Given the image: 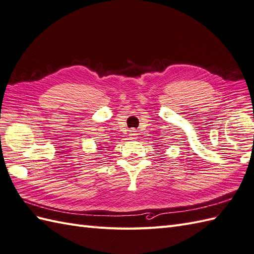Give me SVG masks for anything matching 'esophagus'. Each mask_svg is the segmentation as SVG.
Masks as SVG:
<instances>
[{
    "label": "esophagus",
    "instance_id": "34e87169",
    "mask_svg": "<svg viewBox=\"0 0 254 254\" xmlns=\"http://www.w3.org/2000/svg\"><path fill=\"white\" fill-rule=\"evenodd\" d=\"M137 135H138V133H137V131H136V129H129V133H128L129 138L136 139V138H137Z\"/></svg>",
    "mask_w": 254,
    "mask_h": 254
}]
</instances>
